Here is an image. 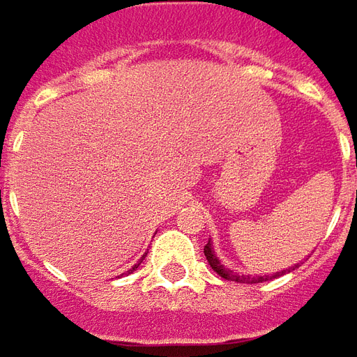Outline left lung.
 I'll list each match as a JSON object with an SVG mask.
<instances>
[{"label": "left lung", "mask_w": 357, "mask_h": 357, "mask_svg": "<svg viewBox=\"0 0 357 357\" xmlns=\"http://www.w3.org/2000/svg\"><path fill=\"white\" fill-rule=\"evenodd\" d=\"M204 256H206V260H208V264L213 268L214 272L220 276V278H225V280H232V282H240V284H258V282H266V280H272V278H278L282 274H286V272H292L296 266H290L286 268V270H280V272H274L272 276L270 274H264V276H252V274H238V272H234V270H230L227 268L222 262H220V258L216 256L213 248V242L208 240L206 242V246H204Z\"/></svg>", "instance_id": "1"}]
</instances>
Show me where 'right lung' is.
I'll list each match as a JSON object with an SVG mask.
<instances>
[{
  "label": "right lung",
  "instance_id": "right-lung-1",
  "mask_svg": "<svg viewBox=\"0 0 357 357\" xmlns=\"http://www.w3.org/2000/svg\"><path fill=\"white\" fill-rule=\"evenodd\" d=\"M143 260H144V254H143V256H141V260H139V264H141ZM139 264H135V266H132V270H135V268H139ZM132 270H129V272H132Z\"/></svg>",
  "mask_w": 357,
  "mask_h": 357
}]
</instances>
